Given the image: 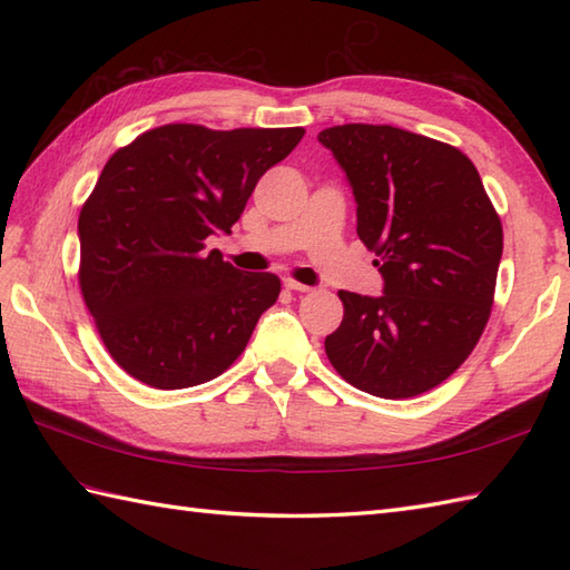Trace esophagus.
<instances>
[{
	"mask_svg": "<svg viewBox=\"0 0 570 570\" xmlns=\"http://www.w3.org/2000/svg\"><path fill=\"white\" fill-rule=\"evenodd\" d=\"M284 286L286 288H292V292H311V286H306V284H301V282H294V278H284Z\"/></svg>",
	"mask_w": 570,
	"mask_h": 570,
	"instance_id": "34e87169",
	"label": "esophagus"
}]
</instances>
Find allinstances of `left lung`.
<instances>
[{"label":"left lung","mask_w":570,"mask_h":570,"mask_svg":"<svg viewBox=\"0 0 570 570\" xmlns=\"http://www.w3.org/2000/svg\"><path fill=\"white\" fill-rule=\"evenodd\" d=\"M318 141L345 171L357 235L377 254L382 296L337 292L341 328L325 355L345 382L382 399L433 390L485 331L502 223L468 156L390 125H341Z\"/></svg>","instance_id":"left-lung-1"}]
</instances>
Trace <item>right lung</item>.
<instances>
[{
  "label": "right lung",
  "mask_w": 570,
  "mask_h": 570,
  "mask_svg": "<svg viewBox=\"0 0 570 570\" xmlns=\"http://www.w3.org/2000/svg\"><path fill=\"white\" fill-rule=\"evenodd\" d=\"M304 135L164 125L105 164L78 217V282L107 353L131 377L186 390L247 347L282 282L205 254V239L229 233L257 180Z\"/></svg>",
  "instance_id": "right-lung-1"
}]
</instances>
